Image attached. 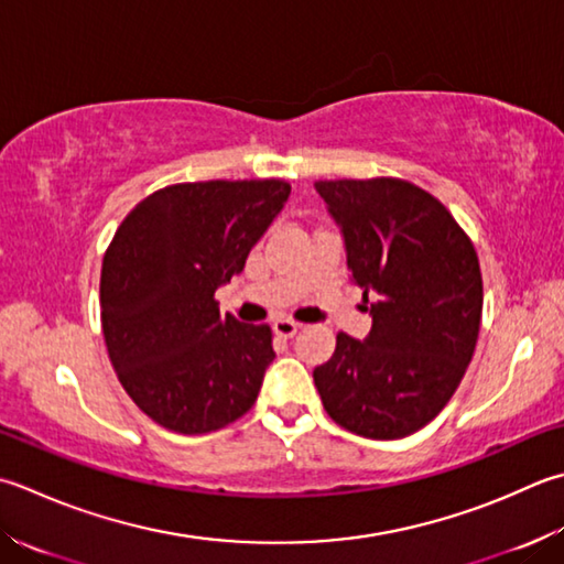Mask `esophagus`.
I'll return each mask as SVG.
<instances>
[{"label":"esophagus","mask_w":564,"mask_h":564,"mask_svg":"<svg viewBox=\"0 0 564 564\" xmlns=\"http://www.w3.org/2000/svg\"><path fill=\"white\" fill-rule=\"evenodd\" d=\"M297 329H301V325L293 323V319H275V323H273V333L285 337V339H291L297 333Z\"/></svg>","instance_id":"1"}]
</instances>
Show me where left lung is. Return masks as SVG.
<instances>
[{
  "instance_id": "left-lung-1",
  "label": "left lung",
  "mask_w": 564,
  "mask_h": 564,
  "mask_svg": "<svg viewBox=\"0 0 564 564\" xmlns=\"http://www.w3.org/2000/svg\"><path fill=\"white\" fill-rule=\"evenodd\" d=\"M341 231L371 329L337 335L313 371L327 415L349 433L399 440L443 411L465 377L481 323V271L447 207L399 178L317 181Z\"/></svg>"
}]
</instances>
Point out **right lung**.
Listing matches in <instances>:
<instances>
[{
	"mask_svg": "<svg viewBox=\"0 0 564 564\" xmlns=\"http://www.w3.org/2000/svg\"><path fill=\"white\" fill-rule=\"evenodd\" d=\"M289 195L273 178L181 183L119 225L99 279L102 333L121 386L153 423L203 435L257 401L275 357L271 329L219 315L215 291L245 271Z\"/></svg>",
	"mask_w": 564,
	"mask_h": 564,
	"instance_id": "add662e5",
	"label": "right lung"
}]
</instances>
